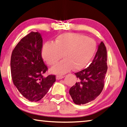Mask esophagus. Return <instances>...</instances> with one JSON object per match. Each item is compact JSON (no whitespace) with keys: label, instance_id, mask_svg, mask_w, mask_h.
<instances>
[{"label":"esophagus","instance_id":"obj_1","mask_svg":"<svg viewBox=\"0 0 127 127\" xmlns=\"http://www.w3.org/2000/svg\"><path fill=\"white\" fill-rule=\"evenodd\" d=\"M63 78H64V76H61V75H58V76H56V79L58 80H61V79H62Z\"/></svg>","mask_w":127,"mask_h":127}]
</instances>
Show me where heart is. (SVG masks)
I'll use <instances>...</instances> for the list:
<instances>
[{"label":"heart","instance_id":"obj_1","mask_svg":"<svg viewBox=\"0 0 127 127\" xmlns=\"http://www.w3.org/2000/svg\"><path fill=\"white\" fill-rule=\"evenodd\" d=\"M97 45L95 40L76 33H64L58 35L54 43H45L42 57L49 65H54L53 73L63 74L73 67L74 70L85 68L94 56Z\"/></svg>","mask_w":127,"mask_h":127}]
</instances>
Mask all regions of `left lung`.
I'll use <instances>...</instances> for the list:
<instances>
[{
  "label": "left lung",
  "mask_w": 127,
  "mask_h": 127,
  "mask_svg": "<svg viewBox=\"0 0 127 127\" xmlns=\"http://www.w3.org/2000/svg\"><path fill=\"white\" fill-rule=\"evenodd\" d=\"M107 69V53L101 42L89 67L75 73L78 81L69 89V94L75 104H86L100 95L103 89Z\"/></svg>",
  "instance_id": "left-lung-1"
}]
</instances>
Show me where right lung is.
I'll list each match as a JSON object with an SVG mask.
<instances>
[{"mask_svg":"<svg viewBox=\"0 0 127 127\" xmlns=\"http://www.w3.org/2000/svg\"><path fill=\"white\" fill-rule=\"evenodd\" d=\"M42 38L38 32L23 38L12 51L11 72L14 85L30 101H39L56 81V76L43 77L47 70L41 56Z\"/></svg>","mask_w":127,"mask_h":127,"instance_id":"add662e5","label":"right lung"}]
</instances>
